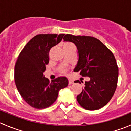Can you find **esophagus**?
Returning <instances> with one entry per match:
<instances>
[{"mask_svg": "<svg viewBox=\"0 0 131 131\" xmlns=\"http://www.w3.org/2000/svg\"><path fill=\"white\" fill-rule=\"evenodd\" d=\"M73 84V81L72 80H69V81H68V84L69 85H72V84Z\"/></svg>", "mask_w": 131, "mask_h": 131, "instance_id": "1", "label": "esophagus"}]
</instances>
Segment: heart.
<instances>
[{
    "instance_id": "obj_1",
    "label": "heart",
    "mask_w": 131,
    "mask_h": 131,
    "mask_svg": "<svg viewBox=\"0 0 131 131\" xmlns=\"http://www.w3.org/2000/svg\"><path fill=\"white\" fill-rule=\"evenodd\" d=\"M73 46V44H72V43H65V44H64V46ZM62 71H63V72H65L66 70H64V69H63Z\"/></svg>"
}]
</instances>
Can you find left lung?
<instances>
[{
    "mask_svg": "<svg viewBox=\"0 0 131 131\" xmlns=\"http://www.w3.org/2000/svg\"><path fill=\"white\" fill-rule=\"evenodd\" d=\"M63 40L73 43L77 49L79 59L74 72L90 78L77 96L78 103L89 110L100 109L112 99L117 86L118 68L114 55L101 41L92 37L67 34ZM75 82L81 84L79 80Z\"/></svg>",
    "mask_w": 131,
    "mask_h": 131,
    "instance_id": "left-lung-1",
    "label": "left lung"
}]
</instances>
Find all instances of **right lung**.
Here are the masks:
<instances>
[{
  "label": "right lung",
  "instance_id": "add662e5",
  "mask_svg": "<svg viewBox=\"0 0 131 131\" xmlns=\"http://www.w3.org/2000/svg\"><path fill=\"white\" fill-rule=\"evenodd\" d=\"M64 34H39L33 37L18 56L14 67V81L23 100L37 109H43L55 102L60 89L68 80L59 77L50 82L43 73L49 62L50 49L61 42Z\"/></svg>",
  "mask_w": 131,
  "mask_h": 131
}]
</instances>
